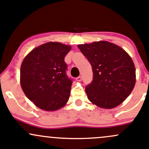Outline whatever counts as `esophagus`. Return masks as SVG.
<instances>
[{
  "label": "esophagus",
  "instance_id": "esophagus-1",
  "mask_svg": "<svg viewBox=\"0 0 149 149\" xmlns=\"http://www.w3.org/2000/svg\"><path fill=\"white\" fill-rule=\"evenodd\" d=\"M81 80H82L81 76H79V77L76 78V81H81Z\"/></svg>",
  "mask_w": 149,
  "mask_h": 149
}]
</instances>
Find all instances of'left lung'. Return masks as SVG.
Segmentation results:
<instances>
[{
  "label": "left lung",
  "instance_id": "8db88e82",
  "mask_svg": "<svg viewBox=\"0 0 149 149\" xmlns=\"http://www.w3.org/2000/svg\"><path fill=\"white\" fill-rule=\"evenodd\" d=\"M91 63L93 81L86 87L88 100L103 109H112L130 94L136 81L134 63L127 52L107 41L79 45Z\"/></svg>",
  "mask_w": 149,
  "mask_h": 149
}]
</instances>
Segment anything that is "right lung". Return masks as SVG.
Masks as SVG:
<instances>
[{
  "label": "right lung",
  "instance_id": "obj_1",
  "mask_svg": "<svg viewBox=\"0 0 149 149\" xmlns=\"http://www.w3.org/2000/svg\"><path fill=\"white\" fill-rule=\"evenodd\" d=\"M70 49V45L49 42L33 49L22 61L21 86L40 109L56 111L68 101L72 81L65 74L64 58Z\"/></svg>",
  "mask_w": 149,
  "mask_h": 149
}]
</instances>
